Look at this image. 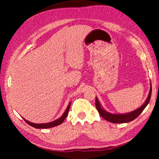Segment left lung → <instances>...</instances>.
<instances>
[{"mask_svg": "<svg viewBox=\"0 0 159 159\" xmlns=\"http://www.w3.org/2000/svg\"><path fill=\"white\" fill-rule=\"evenodd\" d=\"M151 95H152V87L150 88L149 94V95H148L147 100L145 101L143 105H142L140 108H139L137 110H134V111H132L130 113H128V114H113L105 111L104 109H102L100 104H99L98 99L97 98H95V107L97 108V110H98L99 114H100L102 118H104V119L107 120V121L111 122L114 123H128V122L132 121V120H133L134 119H135V118L138 117L142 111H143V110L144 109L145 107H146L147 104H149L151 99Z\"/></svg>", "mask_w": 159, "mask_h": 159, "instance_id": "1", "label": "left lung"}]
</instances>
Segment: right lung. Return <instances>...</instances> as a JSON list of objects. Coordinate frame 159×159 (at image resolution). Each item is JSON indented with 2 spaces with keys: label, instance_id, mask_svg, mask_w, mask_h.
Wrapping results in <instances>:
<instances>
[{
  "label": "right lung",
  "instance_id": "right-lung-1",
  "mask_svg": "<svg viewBox=\"0 0 159 159\" xmlns=\"http://www.w3.org/2000/svg\"><path fill=\"white\" fill-rule=\"evenodd\" d=\"M70 107H71V103L69 104V106L67 107V108L66 109L65 112L64 113V114L61 116V117H60L59 119H57L55 120H54V121L51 122V123H42V124H36V123H31L28 121V120H25V118H24V120H25L26 123H28V125L32 126V127H34L35 128H52V127H55V126H57L58 125L61 124V123H62L63 121L64 120V119L66 118L67 115H68V113H69V110L70 109Z\"/></svg>",
  "mask_w": 159,
  "mask_h": 159
}]
</instances>
